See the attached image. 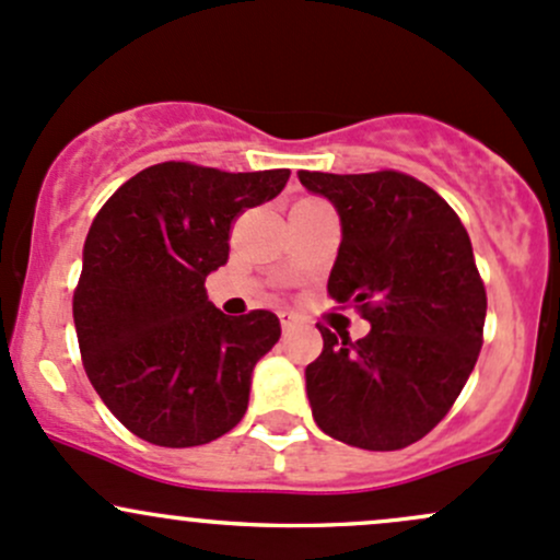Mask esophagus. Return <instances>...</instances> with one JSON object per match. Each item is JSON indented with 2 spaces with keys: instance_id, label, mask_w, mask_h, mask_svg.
Here are the masks:
<instances>
[{
  "instance_id": "obj_1",
  "label": "esophagus",
  "mask_w": 560,
  "mask_h": 560,
  "mask_svg": "<svg viewBox=\"0 0 560 560\" xmlns=\"http://www.w3.org/2000/svg\"><path fill=\"white\" fill-rule=\"evenodd\" d=\"M280 326H282V330H293L299 326V317L296 315H291V312H280Z\"/></svg>"
}]
</instances>
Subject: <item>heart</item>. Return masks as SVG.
Here are the masks:
<instances>
[{
    "instance_id": "heart-1",
    "label": "heart",
    "mask_w": 560,
    "mask_h": 560,
    "mask_svg": "<svg viewBox=\"0 0 560 560\" xmlns=\"http://www.w3.org/2000/svg\"><path fill=\"white\" fill-rule=\"evenodd\" d=\"M306 202H320V200H306Z\"/></svg>"
}]
</instances>
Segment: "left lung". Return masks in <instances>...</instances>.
<instances>
[{"label":"left lung","mask_w":560,"mask_h":560,"mask_svg":"<svg viewBox=\"0 0 560 560\" xmlns=\"http://www.w3.org/2000/svg\"><path fill=\"white\" fill-rule=\"evenodd\" d=\"M299 182L339 210L328 296L371 323L358 341L317 326L323 352L306 365L312 417L347 446H411L451 411L483 345L486 288L470 234L406 173L299 171Z\"/></svg>","instance_id":"8db88e82"}]
</instances>
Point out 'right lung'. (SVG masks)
<instances>
[{"instance_id":"1","label":"right lung","mask_w":560,"mask_h":560,"mask_svg":"<svg viewBox=\"0 0 560 560\" xmlns=\"http://www.w3.org/2000/svg\"><path fill=\"white\" fill-rule=\"evenodd\" d=\"M288 176L160 162L93 219L74 288L77 341L90 384L133 435L202 446L248 411L250 374L278 345L280 320L269 310L224 315L206 278L230 258L234 219L278 197Z\"/></svg>"}]
</instances>
